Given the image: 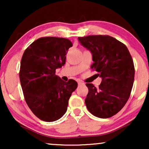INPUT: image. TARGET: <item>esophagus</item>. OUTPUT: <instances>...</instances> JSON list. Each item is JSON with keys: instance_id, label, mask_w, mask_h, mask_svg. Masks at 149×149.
Masks as SVG:
<instances>
[{"instance_id": "34e87169", "label": "esophagus", "mask_w": 149, "mask_h": 149, "mask_svg": "<svg viewBox=\"0 0 149 149\" xmlns=\"http://www.w3.org/2000/svg\"><path fill=\"white\" fill-rule=\"evenodd\" d=\"M78 85H84V83H83L82 81H79Z\"/></svg>"}]
</instances>
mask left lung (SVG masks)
<instances>
[{
    "instance_id": "1",
    "label": "left lung",
    "mask_w": 149,
    "mask_h": 149,
    "mask_svg": "<svg viewBox=\"0 0 149 149\" xmlns=\"http://www.w3.org/2000/svg\"><path fill=\"white\" fill-rule=\"evenodd\" d=\"M78 39L91 52L93 61L91 68L102 78L97 88L92 83H86L87 109L102 119L113 117L125 106L133 87L135 69L129 50L109 35H90Z\"/></svg>"
}]
</instances>
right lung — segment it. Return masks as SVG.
Returning a JSON list of instances; mask_svg holds the SVG:
<instances>
[{"label":"right lung","instance_id":"1","mask_svg":"<svg viewBox=\"0 0 149 149\" xmlns=\"http://www.w3.org/2000/svg\"><path fill=\"white\" fill-rule=\"evenodd\" d=\"M72 46L64 38L41 37L26 49L20 63L19 79L24 98L32 113L42 121L58 120L67 111L77 81L65 82L56 74L64 66L68 49Z\"/></svg>","mask_w":149,"mask_h":149}]
</instances>
